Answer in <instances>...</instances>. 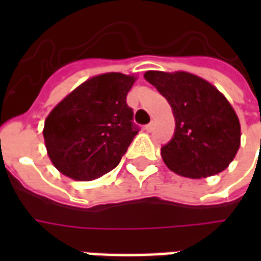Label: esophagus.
Segmentation results:
<instances>
[{
    "label": "esophagus",
    "mask_w": 261,
    "mask_h": 261,
    "mask_svg": "<svg viewBox=\"0 0 261 261\" xmlns=\"http://www.w3.org/2000/svg\"><path fill=\"white\" fill-rule=\"evenodd\" d=\"M153 127H155V123H153V121H151V123H149V124L145 125V130H147L148 133H151V131L153 130Z\"/></svg>",
    "instance_id": "1"
}]
</instances>
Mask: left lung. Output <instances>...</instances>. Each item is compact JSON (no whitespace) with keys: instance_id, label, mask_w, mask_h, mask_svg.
<instances>
[{"instance_id":"left-lung-1","label":"left lung","mask_w":261,"mask_h":261,"mask_svg":"<svg viewBox=\"0 0 261 261\" xmlns=\"http://www.w3.org/2000/svg\"><path fill=\"white\" fill-rule=\"evenodd\" d=\"M144 78L166 97L175 116L173 138L161 148L165 165L190 179L226 169L241 147V123L228 99L186 71H147Z\"/></svg>"}]
</instances>
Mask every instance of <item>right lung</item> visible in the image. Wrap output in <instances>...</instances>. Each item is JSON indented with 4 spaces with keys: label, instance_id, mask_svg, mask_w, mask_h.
Segmentation results:
<instances>
[{
    "label": "right lung",
    "instance_id": "right-lung-1",
    "mask_svg": "<svg viewBox=\"0 0 261 261\" xmlns=\"http://www.w3.org/2000/svg\"><path fill=\"white\" fill-rule=\"evenodd\" d=\"M136 75H95L48 113L43 137L51 164L69 179L95 180L114 169L133 138V109L127 93Z\"/></svg>",
    "mask_w": 261,
    "mask_h": 261
}]
</instances>
